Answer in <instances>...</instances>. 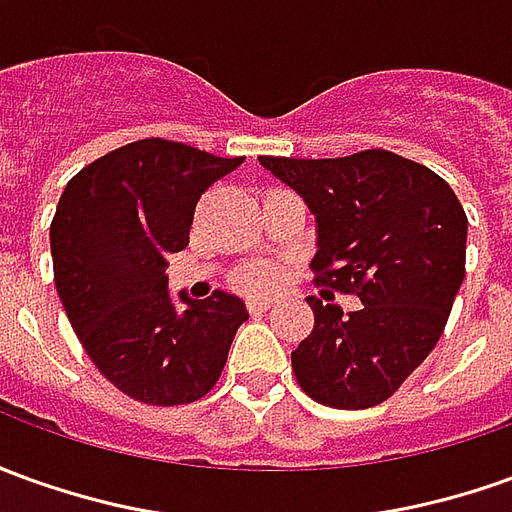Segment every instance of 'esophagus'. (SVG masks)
I'll list each match as a JSON object with an SVG mask.
<instances>
[{
	"label": "esophagus",
	"instance_id": "34e87169",
	"mask_svg": "<svg viewBox=\"0 0 512 512\" xmlns=\"http://www.w3.org/2000/svg\"><path fill=\"white\" fill-rule=\"evenodd\" d=\"M270 309V301L267 298H250L248 312L250 315H259V312H267Z\"/></svg>",
	"mask_w": 512,
	"mask_h": 512
}]
</instances>
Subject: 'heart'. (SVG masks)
<instances>
[{
	"instance_id": "heart-1",
	"label": "heart",
	"mask_w": 512,
	"mask_h": 512,
	"mask_svg": "<svg viewBox=\"0 0 512 512\" xmlns=\"http://www.w3.org/2000/svg\"><path fill=\"white\" fill-rule=\"evenodd\" d=\"M276 281H278V273L276 270H267V267H264V270H253V273L245 278V284H248L250 290H259V292L270 290Z\"/></svg>"
}]
</instances>
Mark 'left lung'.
<instances>
[{"instance_id": "obj_1", "label": "left lung", "mask_w": 512, "mask_h": 512, "mask_svg": "<svg viewBox=\"0 0 512 512\" xmlns=\"http://www.w3.org/2000/svg\"><path fill=\"white\" fill-rule=\"evenodd\" d=\"M259 161L315 214V284L362 301L343 317L309 298L315 329L292 351L295 379L323 407H376L443 334L465 278L463 206L432 169L387 150Z\"/></svg>"}]
</instances>
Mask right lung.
Segmentation results:
<instances>
[{
	"label": "right lung",
	"mask_w": 512,
	"mask_h": 512,
	"mask_svg": "<svg viewBox=\"0 0 512 512\" xmlns=\"http://www.w3.org/2000/svg\"><path fill=\"white\" fill-rule=\"evenodd\" d=\"M245 158L142 139L97 158L66 183L49 225L55 287L91 362L125 396L192 404L220 379L245 303L167 290V259L189 245L200 195Z\"/></svg>",
	"instance_id": "add662e5"
}]
</instances>
